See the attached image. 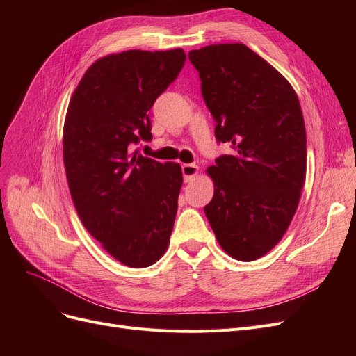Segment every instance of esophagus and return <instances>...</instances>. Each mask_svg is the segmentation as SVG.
I'll use <instances>...</instances> for the list:
<instances>
[{
    "mask_svg": "<svg viewBox=\"0 0 356 356\" xmlns=\"http://www.w3.org/2000/svg\"><path fill=\"white\" fill-rule=\"evenodd\" d=\"M181 170H182V177H184V182H191L197 175L199 168L196 165H182Z\"/></svg>",
    "mask_w": 356,
    "mask_h": 356,
    "instance_id": "1",
    "label": "esophagus"
}]
</instances>
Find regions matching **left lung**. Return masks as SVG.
<instances>
[{"mask_svg": "<svg viewBox=\"0 0 356 356\" xmlns=\"http://www.w3.org/2000/svg\"><path fill=\"white\" fill-rule=\"evenodd\" d=\"M215 138L234 152L208 168L204 207L230 257L254 261L282 239L306 179V127L297 93L281 72L241 42L191 50Z\"/></svg>", "mask_w": 356, "mask_h": 356, "instance_id": "8db88e82", "label": "left lung"}]
</instances>
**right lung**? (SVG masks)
I'll return each instance as SVG.
<instances>
[{"mask_svg": "<svg viewBox=\"0 0 356 356\" xmlns=\"http://www.w3.org/2000/svg\"><path fill=\"white\" fill-rule=\"evenodd\" d=\"M184 63L182 49L108 55L84 72L68 105L63 165L74 207L104 250L134 268L168 250L182 172L131 147L153 138L148 111Z\"/></svg>", "mask_w": 356, "mask_h": 356, "instance_id": "right-lung-1", "label": "right lung"}]
</instances>
